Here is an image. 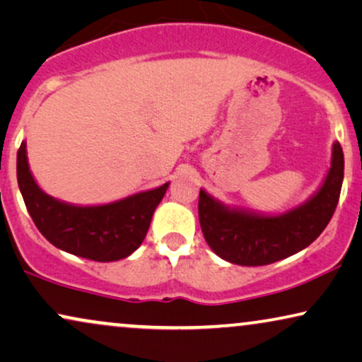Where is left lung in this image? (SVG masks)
Wrapping results in <instances>:
<instances>
[{
	"label": "left lung",
	"instance_id": "left-lung-1",
	"mask_svg": "<svg viewBox=\"0 0 362 362\" xmlns=\"http://www.w3.org/2000/svg\"><path fill=\"white\" fill-rule=\"evenodd\" d=\"M343 177L344 153L336 142L331 168L320 192L285 215L228 210L200 190L199 220L206 243L220 258L243 267H262L291 257L315 242L329 223L338 206Z\"/></svg>",
	"mask_w": 362,
	"mask_h": 362
}]
</instances>
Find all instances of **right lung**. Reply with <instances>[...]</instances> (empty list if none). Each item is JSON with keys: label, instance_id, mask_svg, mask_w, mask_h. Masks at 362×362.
<instances>
[{"label": "right lung", "instance_id": "add662e5", "mask_svg": "<svg viewBox=\"0 0 362 362\" xmlns=\"http://www.w3.org/2000/svg\"><path fill=\"white\" fill-rule=\"evenodd\" d=\"M21 195L42 237L54 247L94 262H115L136 252L146 238L153 210L168 184L115 204L74 206L46 195L33 178L21 142L16 158Z\"/></svg>", "mask_w": 362, "mask_h": 362}]
</instances>
